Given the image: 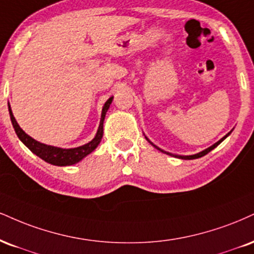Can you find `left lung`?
<instances>
[{
	"mask_svg": "<svg viewBox=\"0 0 254 254\" xmlns=\"http://www.w3.org/2000/svg\"><path fill=\"white\" fill-rule=\"evenodd\" d=\"M230 133H231V132H228V133H227V135H226V136L224 137V138H221V139H220V140H219V142H216V143H215V144H213L212 146H209V148H208V149H206V150H203V151L198 152V154H195V155H190V156H179V155H172V154H169V152H166V151L161 150V149H160V148H157V146H156V145H155V144H152V143H151V142H150V140H149L148 138H146V137H145V138H146V139H148V140H149V142H150V144H152V145H154V146H155V148H156V149H158V150H161L162 152H166V154H168V155H172V156H175V157H177V158H182V160H194V158H198V157H202V156H204V155H207V154H208V152H209L210 150H213V149H214V148H215V146H218V145L220 144V143H221V142H222V140H224V139L226 138V137H227L228 135H230Z\"/></svg>",
	"mask_w": 254,
	"mask_h": 254,
	"instance_id": "left-lung-1",
	"label": "left lung"
}]
</instances>
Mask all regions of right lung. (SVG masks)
<instances>
[{"mask_svg": "<svg viewBox=\"0 0 254 254\" xmlns=\"http://www.w3.org/2000/svg\"><path fill=\"white\" fill-rule=\"evenodd\" d=\"M111 103H112V97L109 98V99L106 100V103L104 104L103 111H102V118H100V124H99V127H98L96 137H94L91 142H88L87 144L78 146V148H73V149L57 148V146L47 145V144H44V143L38 142V140H35L34 138H32V137L27 135V133L19 127L16 119H15V117L13 116V112H11L10 106H9V115H10L11 123H13V127L17 137H19L21 142H22L30 151L34 152L36 156H39L41 160L47 162V163L53 164V166L64 167V166H72V164L78 163L79 161H81L82 158L87 156L88 154H91V152L97 148L98 144L100 143V139H102L103 137V123H104V119H105L106 111L109 110L110 104Z\"/></svg>", "mask_w": 254, "mask_h": 254, "instance_id": "right-lung-1", "label": "right lung"}]
</instances>
